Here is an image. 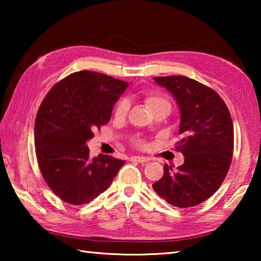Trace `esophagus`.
<instances>
[{"label":"esophagus","mask_w":261,"mask_h":261,"mask_svg":"<svg viewBox=\"0 0 261 261\" xmlns=\"http://www.w3.org/2000/svg\"><path fill=\"white\" fill-rule=\"evenodd\" d=\"M131 159H132V160H134V161L140 162V163H145V162H148L149 160H151V159L146 158V156H132Z\"/></svg>","instance_id":"obj_1"}]
</instances>
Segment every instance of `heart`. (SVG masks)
Segmentation results:
<instances>
[{
    "instance_id": "b5f03b06",
    "label": "heart",
    "mask_w": 261,
    "mask_h": 261,
    "mask_svg": "<svg viewBox=\"0 0 261 261\" xmlns=\"http://www.w3.org/2000/svg\"><path fill=\"white\" fill-rule=\"evenodd\" d=\"M144 102L153 114L159 112V110H165V112L169 113L171 109V103L169 99L161 93H158V92H147V93L144 95ZM126 112H127L126 100H121L120 102L117 103L116 108H115V116L124 117L126 115ZM134 144L139 148H143L146 146V143L141 139L135 140Z\"/></svg>"
}]
</instances>
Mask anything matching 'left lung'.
<instances>
[{"instance_id":"1","label":"left lung","mask_w":261,"mask_h":261,"mask_svg":"<svg viewBox=\"0 0 261 261\" xmlns=\"http://www.w3.org/2000/svg\"><path fill=\"white\" fill-rule=\"evenodd\" d=\"M154 81L177 100L182 139L175 148L184 163L176 169L165 165L153 190L173 206H197L213 196L228 174L233 153L230 113L214 90L194 79L166 76Z\"/></svg>"}]
</instances>
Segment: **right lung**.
Here are the masks:
<instances>
[{
    "instance_id": "right-lung-1",
    "label": "right lung",
    "mask_w": 261,
    "mask_h": 261,
    "mask_svg": "<svg viewBox=\"0 0 261 261\" xmlns=\"http://www.w3.org/2000/svg\"><path fill=\"white\" fill-rule=\"evenodd\" d=\"M129 83L95 71L73 72L50 88L38 110L35 154L41 175L57 197L84 205L109 188L124 165L110 155L90 156L87 141L107 124Z\"/></svg>"
}]
</instances>
